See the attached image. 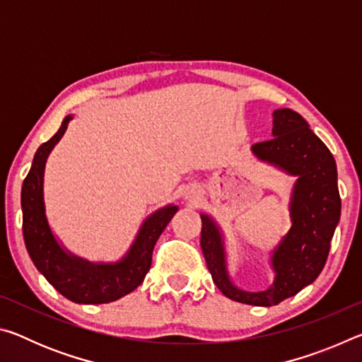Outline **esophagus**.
Wrapping results in <instances>:
<instances>
[{
    "mask_svg": "<svg viewBox=\"0 0 362 362\" xmlns=\"http://www.w3.org/2000/svg\"><path fill=\"white\" fill-rule=\"evenodd\" d=\"M183 196H185V199L189 201V203H196V201L199 199L201 196V192L198 187H187L185 193H183Z\"/></svg>",
    "mask_w": 362,
    "mask_h": 362,
    "instance_id": "34e87169",
    "label": "esophagus"
}]
</instances>
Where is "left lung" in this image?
I'll list each match as a JSON object with an SVG mask.
<instances>
[{"mask_svg": "<svg viewBox=\"0 0 362 362\" xmlns=\"http://www.w3.org/2000/svg\"><path fill=\"white\" fill-rule=\"evenodd\" d=\"M252 153L260 161L297 177L289 204L291 230L269 259L273 284L260 292H247L233 284L223 233L207 214H201V249L214 283L225 297L240 303L272 306L296 296L320 276L339 225L341 201L332 153L293 110H274L273 139L252 145Z\"/></svg>", "mask_w": 362, "mask_h": 362, "instance_id": "8db88e82", "label": "left lung"}]
</instances>
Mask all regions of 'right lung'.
<instances>
[{
    "mask_svg": "<svg viewBox=\"0 0 362 362\" xmlns=\"http://www.w3.org/2000/svg\"><path fill=\"white\" fill-rule=\"evenodd\" d=\"M65 116L60 129L35 153L32 168L22 185L23 240L30 259L49 283L75 303H108L127 296L144 283L151 265L153 247L179 207L164 206L144 220L137 236L118 262H89L71 254L57 241L49 226L45 206V168L49 153L69 127Z\"/></svg>",
    "mask_w": 362,
    "mask_h": 362,
    "instance_id": "obj_1",
    "label": "right lung"
}]
</instances>
